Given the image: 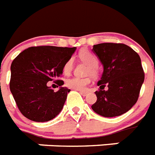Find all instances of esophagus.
I'll use <instances>...</instances> for the list:
<instances>
[{"label": "esophagus", "instance_id": "esophagus-1", "mask_svg": "<svg viewBox=\"0 0 155 155\" xmlns=\"http://www.w3.org/2000/svg\"><path fill=\"white\" fill-rule=\"evenodd\" d=\"M80 93H81V95L85 97V96L87 95V93H88V92H87V91H82V90H81V91H80Z\"/></svg>", "mask_w": 155, "mask_h": 155}]
</instances>
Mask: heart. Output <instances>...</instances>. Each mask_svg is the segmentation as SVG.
<instances>
[{
  "mask_svg": "<svg viewBox=\"0 0 155 155\" xmlns=\"http://www.w3.org/2000/svg\"><path fill=\"white\" fill-rule=\"evenodd\" d=\"M79 57L82 61L86 62L90 66L89 73L95 75L97 74V66L99 65V60L97 57L90 51L83 50L79 53ZM73 69V58H69L62 67L63 74L66 75L70 74ZM91 80L89 78H79V77H73L67 79L66 81V86L70 89H76V90H85L87 85H89Z\"/></svg>",
  "mask_w": 155,
  "mask_h": 155,
  "instance_id": "b5f03b06",
  "label": "heart"
}]
</instances>
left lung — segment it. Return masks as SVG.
Masks as SVG:
<instances>
[{
	"label": "left lung",
	"instance_id": "obj_1",
	"mask_svg": "<svg viewBox=\"0 0 155 155\" xmlns=\"http://www.w3.org/2000/svg\"><path fill=\"white\" fill-rule=\"evenodd\" d=\"M93 51L103 64L104 71L92 109L104 117L120 116L139 98L145 77L140 57L124 43H99L93 46ZM106 85L108 91L103 89Z\"/></svg>",
	"mask_w": 155,
	"mask_h": 155
}]
</instances>
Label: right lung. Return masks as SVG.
<instances>
[{
	"label": "right lung",
	"instance_id": "right-lung-1",
	"mask_svg": "<svg viewBox=\"0 0 155 155\" xmlns=\"http://www.w3.org/2000/svg\"><path fill=\"white\" fill-rule=\"evenodd\" d=\"M75 50L76 47H31L12 61L10 90L18 108L26 118L46 122L62 111L70 89L60 87L54 92L47 84L54 81L58 86L63 85V81L55 79L61 77L63 65Z\"/></svg>",
	"mask_w": 155,
	"mask_h": 155
}]
</instances>
